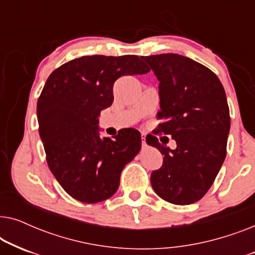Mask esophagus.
Here are the masks:
<instances>
[{
    "mask_svg": "<svg viewBox=\"0 0 255 255\" xmlns=\"http://www.w3.org/2000/svg\"><path fill=\"white\" fill-rule=\"evenodd\" d=\"M141 145H142V147H145V146H146V135H145V133H141Z\"/></svg>",
    "mask_w": 255,
    "mask_h": 255,
    "instance_id": "obj_1",
    "label": "esophagus"
}]
</instances>
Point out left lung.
Instances as JSON below:
<instances>
[{
    "instance_id": "8db88e82",
    "label": "left lung",
    "mask_w": 255,
    "mask_h": 255,
    "mask_svg": "<svg viewBox=\"0 0 255 255\" xmlns=\"http://www.w3.org/2000/svg\"><path fill=\"white\" fill-rule=\"evenodd\" d=\"M141 58L160 82L162 123L154 134L162 132L176 141V148L170 149L155 135L146 137L165 155L161 168L151 174V184L169 203H195L210 189L226 156L230 110L224 87L214 72L183 55Z\"/></svg>"
}]
</instances>
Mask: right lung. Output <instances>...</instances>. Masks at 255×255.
I'll list each match as a JSON object with an SVG mask.
<instances>
[{
	"instance_id": "add662e5",
	"label": "right lung",
	"mask_w": 255,
	"mask_h": 255,
	"mask_svg": "<svg viewBox=\"0 0 255 255\" xmlns=\"http://www.w3.org/2000/svg\"><path fill=\"white\" fill-rule=\"evenodd\" d=\"M148 72L138 55H88L48 76L37 103L39 135L52 174L75 200L97 203L113 196L122 170L140 151L139 131L101 138L97 124L101 111L113 104L115 81Z\"/></svg>"
}]
</instances>
